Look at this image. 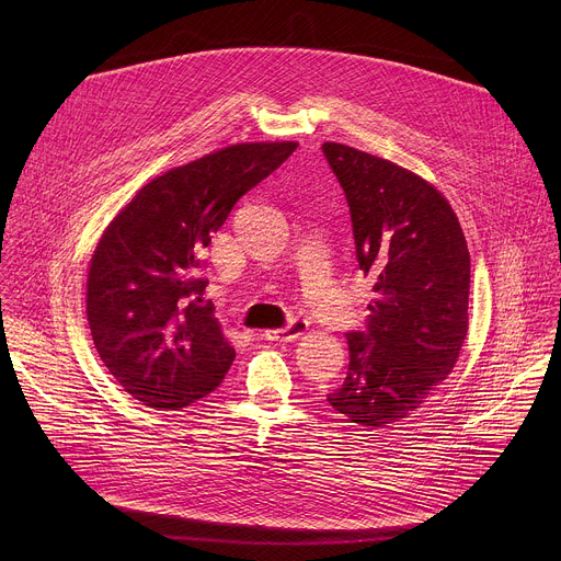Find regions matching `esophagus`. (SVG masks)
<instances>
[{"instance_id":"esophagus-1","label":"esophagus","mask_w":561,"mask_h":561,"mask_svg":"<svg viewBox=\"0 0 561 561\" xmlns=\"http://www.w3.org/2000/svg\"><path fill=\"white\" fill-rule=\"evenodd\" d=\"M306 331H308L306 319L295 317V319H290V324H286L284 329H271L264 335H266L268 342H293V340L301 337Z\"/></svg>"}]
</instances>
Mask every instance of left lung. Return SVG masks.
I'll use <instances>...</instances> for the list:
<instances>
[{
    "label": "left lung",
    "instance_id": "8db88e82",
    "mask_svg": "<svg viewBox=\"0 0 561 561\" xmlns=\"http://www.w3.org/2000/svg\"><path fill=\"white\" fill-rule=\"evenodd\" d=\"M359 268L375 277L366 331L346 333L348 373L327 394L357 426L409 417L450 375L468 333L470 255L446 197L388 159L327 141Z\"/></svg>",
    "mask_w": 561,
    "mask_h": 561
}]
</instances>
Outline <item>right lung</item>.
Returning <instances> with one entry per match:
<instances>
[{
  "label": "right lung",
  "instance_id": "1",
  "mask_svg": "<svg viewBox=\"0 0 561 561\" xmlns=\"http://www.w3.org/2000/svg\"><path fill=\"white\" fill-rule=\"evenodd\" d=\"M295 141L234 144L148 182L104 230L87 284L95 348L148 409L213 392L234 348L204 301V249L239 197L277 171Z\"/></svg>",
  "mask_w": 561,
  "mask_h": 561
}]
</instances>
